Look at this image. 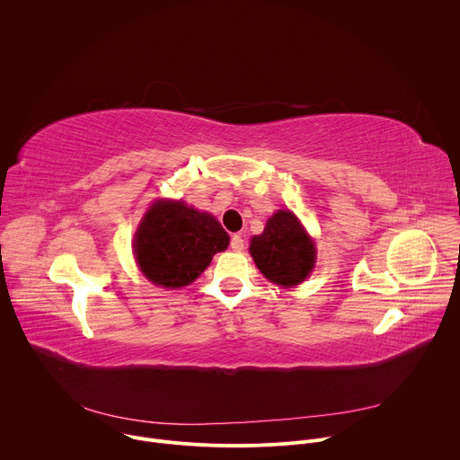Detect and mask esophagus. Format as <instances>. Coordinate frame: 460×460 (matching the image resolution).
Returning a JSON list of instances; mask_svg holds the SVG:
<instances>
[{
    "mask_svg": "<svg viewBox=\"0 0 460 460\" xmlns=\"http://www.w3.org/2000/svg\"><path fill=\"white\" fill-rule=\"evenodd\" d=\"M243 247H245L243 238H242L240 234H233V238H231V249L236 251V252H240V251H243Z\"/></svg>",
    "mask_w": 460,
    "mask_h": 460,
    "instance_id": "esophagus-1",
    "label": "esophagus"
}]
</instances>
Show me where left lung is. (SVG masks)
<instances>
[{
  "instance_id": "left-lung-1",
  "label": "left lung",
  "mask_w": 460,
  "mask_h": 460,
  "mask_svg": "<svg viewBox=\"0 0 460 460\" xmlns=\"http://www.w3.org/2000/svg\"><path fill=\"white\" fill-rule=\"evenodd\" d=\"M249 252L256 268L270 282L293 288L314 268L316 249L300 220L288 209L277 211L261 234L251 238Z\"/></svg>"
}]
</instances>
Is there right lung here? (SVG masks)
Returning <instances> with one entry per match:
<instances>
[{
    "label": "right lung",
    "instance_id": "obj_1",
    "mask_svg": "<svg viewBox=\"0 0 460 460\" xmlns=\"http://www.w3.org/2000/svg\"><path fill=\"white\" fill-rule=\"evenodd\" d=\"M229 234L211 213L181 200H156L135 234V258L147 280L167 289L199 279L217 252L226 251Z\"/></svg>",
    "mask_w": 460,
    "mask_h": 460
}]
</instances>
